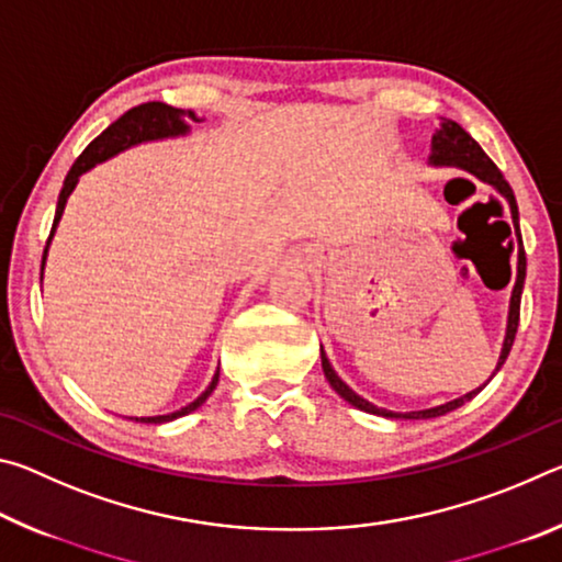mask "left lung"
<instances>
[{"label": "left lung", "mask_w": 562, "mask_h": 562, "mask_svg": "<svg viewBox=\"0 0 562 562\" xmlns=\"http://www.w3.org/2000/svg\"><path fill=\"white\" fill-rule=\"evenodd\" d=\"M429 164L434 168H461L465 173L475 176L483 183H488L498 190V193L506 198L508 207H510V217H513V227H516V235H518V272H516V284H513V292H510V304H508V325H506V337H503V347H501V357H498V364H496V372L503 367V361L508 359V351L513 347V339H516V331H518V319H520V294H522V282H526V250H522V243H520V227H518V205H516V195H513L510 186L506 183V178L501 176V170L496 168V164L483 154V148L475 144V140L465 133L459 123L451 121V119H441L439 128H436L434 138H431V156H429ZM319 357H322V372H325L329 386L335 389V392L349 402L351 406L361 408V412L367 414H376V416H384V418H436V416H443L453 412V408L463 406L465 402H471V398L481 392L483 386L473 389V392L463 394L459 398H453V402H446L441 406H431V408H422V412H406V414H396V412H389V408H379L372 402H367L364 396H359L357 392H351V389L341 382L337 376L335 369H331L329 359L325 355V349H319ZM493 372V374H496Z\"/></svg>", "instance_id": "1"}]
</instances>
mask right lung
<instances>
[{
  "instance_id": "obj_1",
  "label": "right lung",
  "mask_w": 562,
  "mask_h": 562,
  "mask_svg": "<svg viewBox=\"0 0 562 562\" xmlns=\"http://www.w3.org/2000/svg\"><path fill=\"white\" fill-rule=\"evenodd\" d=\"M190 121L201 123L205 119L198 116L195 111H183V109H176V106H168V103H160V101H148V103H140V106L131 109L123 113L119 121H113L111 126L101 133L99 138H93L91 144L87 146V150L76 158V164L71 166L69 176L64 178V188L59 193V203H56V215H54V225H52V233H49V240H46L44 247V258H42V278H44V265H46V252H49V245H52V237L56 233V225H59L61 215H64V207L66 201H69V195L74 193L76 183H79V178L91 170L93 166L103 164V160H109L113 156L123 154V150H128L133 146H140V144H148V140H164V138H178V136H188L190 133ZM217 379H221V367H217V372L213 374V382L207 384L205 392L195 398V402H190L188 406L178 408L173 414H164V416H136V422L140 424H168L173 422V418L186 416L190 412H195L198 406L205 404V398L213 394V389L217 386Z\"/></svg>"
}]
</instances>
